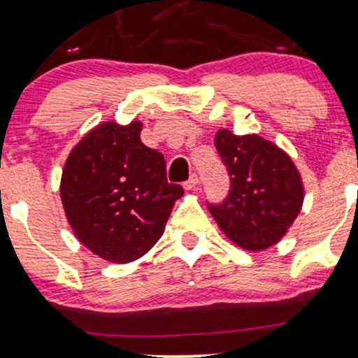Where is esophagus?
I'll return each mask as SVG.
<instances>
[{
    "label": "esophagus",
    "mask_w": 358,
    "mask_h": 358,
    "mask_svg": "<svg viewBox=\"0 0 358 358\" xmlns=\"http://www.w3.org/2000/svg\"><path fill=\"white\" fill-rule=\"evenodd\" d=\"M197 184H199V178H197V174H192L191 178H189L186 182L182 184V186H184V189H186V191H192V189L196 187Z\"/></svg>",
    "instance_id": "34e87169"
}]
</instances>
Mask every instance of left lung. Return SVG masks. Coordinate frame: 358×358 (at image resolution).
Here are the masks:
<instances>
[{"instance_id": "8db88e82", "label": "left lung", "mask_w": 358, "mask_h": 358, "mask_svg": "<svg viewBox=\"0 0 358 358\" xmlns=\"http://www.w3.org/2000/svg\"><path fill=\"white\" fill-rule=\"evenodd\" d=\"M214 144L231 176L226 201L207 206L217 226L245 250L277 244L303 204L302 178L294 161L259 134L219 129Z\"/></svg>"}]
</instances>
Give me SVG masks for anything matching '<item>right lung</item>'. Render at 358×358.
Segmentation results:
<instances>
[{
	"instance_id": "right-lung-1",
	"label": "right lung",
	"mask_w": 358,
	"mask_h": 358,
	"mask_svg": "<svg viewBox=\"0 0 358 358\" xmlns=\"http://www.w3.org/2000/svg\"><path fill=\"white\" fill-rule=\"evenodd\" d=\"M143 122L106 121L69 152L59 194L74 236L114 264L143 257L164 234L179 184H169L166 161L141 143Z\"/></svg>"
}]
</instances>
